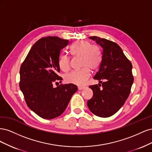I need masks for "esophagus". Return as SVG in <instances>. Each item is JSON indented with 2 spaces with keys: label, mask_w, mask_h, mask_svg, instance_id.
I'll list each match as a JSON object with an SVG mask.
<instances>
[{
  "label": "esophagus",
  "mask_w": 152,
  "mask_h": 152,
  "mask_svg": "<svg viewBox=\"0 0 152 152\" xmlns=\"http://www.w3.org/2000/svg\"><path fill=\"white\" fill-rule=\"evenodd\" d=\"M86 87H84V86H79L78 87V89L79 90H82V89H84V88H85Z\"/></svg>",
  "instance_id": "1"
}]
</instances>
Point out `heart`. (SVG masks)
<instances>
[{
	"label": "heart",
	"mask_w": 152,
	"mask_h": 152,
	"mask_svg": "<svg viewBox=\"0 0 152 152\" xmlns=\"http://www.w3.org/2000/svg\"><path fill=\"white\" fill-rule=\"evenodd\" d=\"M71 54L75 57L81 58L80 70L72 71L66 75L65 79L68 83L76 85L84 84L91 75V70H95L101 63L102 56L96 45H91L89 41L78 40L70 47ZM59 68L63 72H68L70 68V59L66 55H62L58 61Z\"/></svg>",
	"instance_id": "obj_1"
}]
</instances>
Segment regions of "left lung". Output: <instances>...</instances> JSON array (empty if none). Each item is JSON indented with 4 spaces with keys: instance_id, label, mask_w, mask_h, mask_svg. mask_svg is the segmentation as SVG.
<instances>
[{
    "instance_id": "left-lung-1",
    "label": "left lung",
    "mask_w": 152,
    "mask_h": 152,
    "mask_svg": "<svg viewBox=\"0 0 152 152\" xmlns=\"http://www.w3.org/2000/svg\"><path fill=\"white\" fill-rule=\"evenodd\" d=\"M90 39L102 49L99 69L94 77L102 85L89 86L93 96L87 102V106L95 115L109 117L118 111L130 94L134 81L132 64L115 42L96 36Z\"/></svg>"
}]
</instances>
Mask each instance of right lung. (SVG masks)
<instances>
[{"label": "right lung", "mask_w": 152, "mask_h": 152, "mask_svg": "<svg viewBox=\"0 0 152 152\" xmlns=\"http://www.w3.org/2000/svg\"><path fill=\"white\" fill-rule=\"evenodd\" d=\"M68 40L58 37H42L34 44L20 67V87L28 108L40 117L54 118L67 107L77 86L53 83L61 82L58 61L61 50ZM57 82H56V84Z\"/></svg>", "instance_id": "right-lung-1"}]
</instances>
